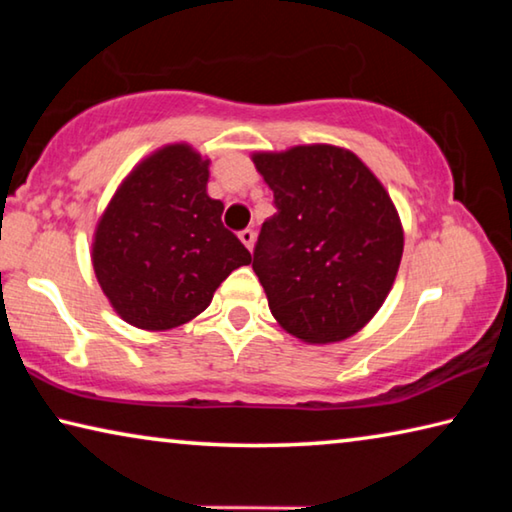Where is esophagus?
<instances>
[{
    "label": "esophagus",
    "instance_id": "esophagus-1",
    "mask_svg": "<svg viewBox=\"0 0 512 512\" xmlns=\"http://www.w3.org/2000/svg\"><path fill=\"white\" fill-rule=\"evenodd\" d=\"M239 239H241V244H244L248 250H253V246H255V232L253 230H241L239 232Z\"/></svg>",
    "mask_w": 512,
    "mask_h": 512
}]
</instances>
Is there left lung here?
Masks as SVG:
<instances>
[{"label":"left lung","instance_id":"left-lung-1","mask_svg":"<svg viewBox=\"0 0 512 512\" xmlns=\"http://www.w3.org/2000/svg\"><path fill=\"white\" fill-rule=\"evenodd\" d=\"M277 212L259 232L253 271L268 309L305 343H336L377 314L402 262L391 196L348 149L332 144L253 153Z\"/></svg>","mask_w":512,"mask_h":512}]
</instances>
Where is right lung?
<instances>
[{"label": "right lung", "mask_w": 512, "mask_h": 512, "mask_svg": "<svg viewBox=\"0 0 512 512\" xmlns=\"http://www.w3.org/2000/svg\"><path fill=\"white\" fill-rule=\"evenodd\" d=\"M210 160L169 144L128 173L92 241L94 275L112 309L162 332L196 318L235 268L253 262L207 196Z\"/></svg>", "instance_id": "add662e5"}]
</instances>
